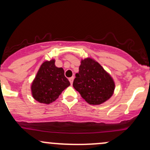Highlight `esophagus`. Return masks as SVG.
<instances>
[{"instance_id": "esophagus-1", "label": "esophagus", "mask_w": 150, "mask_h": 150, "mask_svg": "<svg viewBox=\"0 0 150 150\" xmlns=\"http://www.w3.org/2000/svg\"><path fill=\"white\" fill-rule=\"evenodd\" d=\"M73 80H74V77H71V78H69V81H70V84H72V83H73Z\"/></svg>"}]
</instances>
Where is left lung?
<instances>
[{
  "label": "left lung",
  "instance_id": "1",
  "mask_svg": "<svg viewBox=\"0 0 150 150\" xmlns=\"http://www.w3.org/2000/svg\"><path fill=\"white\" fill-rule=\"evenodd\" d=\"M75 77L72 85L89 104H102L114 93L115 83L112 77L98 62L90 57L81 60Z\"/></svg>",
  "mask_w": 150,
  "mask_h": 150
}]
</instances>
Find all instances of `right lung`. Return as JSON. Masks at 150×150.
Here are the masks:
<instances>
[{"label": "right lung", "mask_w": 150, "mask_h": 150, "mask_svg": "<svg viewBox=\"0 0 150 150\" xmlns=\"http://www.w3.org/2000/svg\"><path fill=\"white\" fill-rule=\"evenodd\" d=\"M70 85L63 69L57 67L55 60H51L41 65L31 85V91L33 98L38 102L50 104L56 100Z\"/></svg>", "instance_id": "1"}]
</instances>
